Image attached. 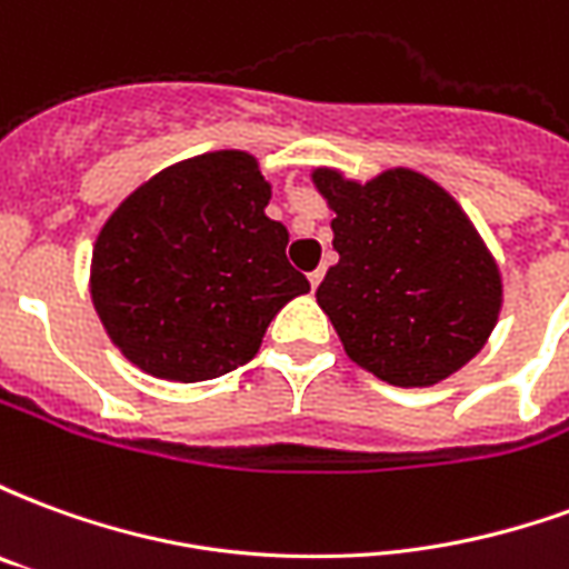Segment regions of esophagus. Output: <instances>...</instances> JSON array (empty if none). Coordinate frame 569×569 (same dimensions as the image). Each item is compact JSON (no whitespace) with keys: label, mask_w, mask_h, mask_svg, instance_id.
<instances>
[{"label":"esophagus","mask_w":569,"mask_h":569,"mask_svg":"<svg viewBox=\"0 0 569 569\" xmlns=\"http://www.w3.org/2000/svg\"><path fill=\"white\" fill-rule=\"evenodd\" d=\"M322 277H326V271H322V268H317V271H310V273H308L310 286H313V289H317V286L322 283Z\"/></svg>","instance_id":"1"}]
</instances>
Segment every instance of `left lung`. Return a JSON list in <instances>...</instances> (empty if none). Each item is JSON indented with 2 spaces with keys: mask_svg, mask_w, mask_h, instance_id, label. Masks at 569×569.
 I'll list each match as a JSON object with an SVG mask.
<instances>
[{
  "mask_svg": "<svg viewBox=\"0 0 569 569\" xmlns=\"http://www.w3.org/2000/svg\"><path fill=\"white\" fill-rule=\"evenodd\" d=\"M313 182L335 210L338 264L317 289L347 357L396 387H429L485 347L500 271L457 200L415 170L366 186L338 170Z\"/></svg>",
  "mask_w": 569,
  "mask_h": 569,
  "instance_id": "obj_1",
  "label": "left lung"
}]
</instances>
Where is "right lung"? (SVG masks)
I'll return each mask as SVG.
<instances>
[{"label": "right lung", "mask_w": 569, "mask_h": 569, "mask_svg": "<svg viewBox=\"0 0 569 569\" xmlns=\"http://www.w3.org/2000/svg\"><path fill=\"white\" fill-rule=\"evenodd\" d=\"M256 158L210 151L151 176L97 237L93 308L118 350L167 381H212L259 353L277 310L310 289L264 216Z\"/></svg>", "instance_id": "1"}]
</instances>
